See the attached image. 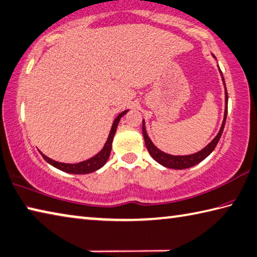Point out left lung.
Listing matches in <instances>:
<instances>
[{"label": "left lung", "instance_id": "1", "mask_svg": "<svg viewBox=\"0 0 257 257\" xmlns=\"http://www.w3.org/2000/svg\"><path fill=\"white\" fill-rule=\"evenodd\" d=\"M220 74L222 77V81H224V85H225V79H224V76H222L221 71H220ZM227 106H228V95H227V89L225 86V115H224V120H222V124H221L219 132H218V134H217V137L212 140V141L208 144L205 149H202L201 151L197 152L195 154H190V156H170V154H167L162 151H160V150L151 142V140H150V138L148 137L147 131H145V124L143 120V125H142L143 137H144L145 145H147L149 153L151 154V157L156 160L157 162L162 164V166L166 168L181 170V169H187V168L196 166V164L201 162L202 160H205L208 156H209V154L215 150L217 143H218L219 139L222 134V131H224V127H225L226 117H227Z\"/></svg>", "mask_w": 257, "mask_h": 257}]
</instances>
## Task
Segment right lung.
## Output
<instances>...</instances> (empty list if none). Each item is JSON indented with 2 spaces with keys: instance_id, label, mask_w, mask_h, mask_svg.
<instances>
[{
  "instance_id": "add662e5",
  "label": "right lung",
  "mask_w": 257,
  "mask_h": 257,
  "mask_svg": "<svg viewBox=\"0 0 257 257\" xmlns=\"http://www.w3.org/2000/svg\"><path fill=\"white\" fill-rule=\"evenodd\" d=\"M127 110H124V112L119 113L117 115V117L115 118L114 123H113V126L110 128V132L108 135V139L107 141H106L104 148L101 149V151L99 153L96 154L95 157L90 158L89 160H86V161L83 162H79V163H76V164H69V163H61V162H57V161H53L50 158L46 157L45 154H42L41 152V156L42 158L46 160L48 163H50L51 166H53L57 169H59L61 171H65V172H68V173H74V174H86V173H90V172H94L96 170H98L101 167L104 166L106 163V161L108 160V157L110 154V150H112V142H113V138H114V134L116 132V128H117V125L120 117H122L123 115L126 114Z\"/></svg>"
}]
</instances>
